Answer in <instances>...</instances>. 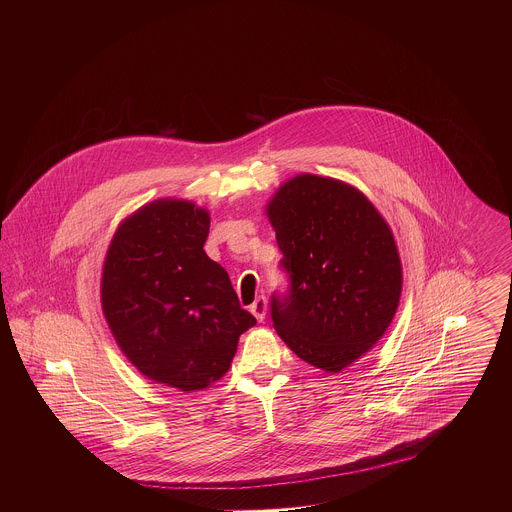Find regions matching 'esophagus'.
Returning <instances> with one entry per match:
<instances>
[{
  "instance_id": "obj_1",
  "label": "esophagus",
  "mask_w": 512,
  "mask_h": 512,
  "mask_svg": "<svg viewBox=\"0 0 512 512\" xmlns=\"http://www.w3.org/2000/svg\"><path fill=\"white\" fill-rule=\"evenodd\" d=\"M249 311H251V315L257 318L259 322H263L265 317H267V297H265V295H259V297L251 303Z\"/></svg>"
}]
</instances>
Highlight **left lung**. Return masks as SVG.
Instances as JSON below:
<instances>
[{
    "label": "left lung",
    "mask_w": 512,
    "mask_h": 512,
    "mask_svg": "<svg viewBox=\"0 0 512 512\" xmlns=\"http://www.w3.org/2000/svg\"><path fill=\"white\" fill-rule=\"evenodd\" d=\"M267 215L290 276L270 299L274 330L305 363L340 372L395 317L403 272L390 226L357 188L317 174L280 186Z\"/></svg>",
    "instance_id": "1"
}]
</instances>
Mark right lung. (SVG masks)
Returning <instances> with one entry per match:
<instances>
[{
	"mask_svg": "<svg viewBox=\"0 0 512 512\" xmlns=\"http://www.w3.org/2000/svg\"><path fill=\"white\" fill-rule=\"evenodd\" d=\"M209 224L192 201L144 205L117 228L101 274V309L126 359L186 393L220 380L257 322L203 249Z\"/></svg>",
	"mask_w": 512,
	"mask_h": 512,
	"instance_id": "add662e5",
	"label": "right lung"
}]
</instances>
